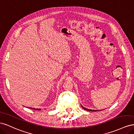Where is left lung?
<instances>
[{
    "label": "left lung",
    "instance_id": "8db88e82",
    "mask_svg": "<svg viewBox=\"0 0 134 134\" xmlns=\"http://www.w3.org/2000/svg\"><path fill=\"white\" fill-rule=\"evenodd\" d=\"M81 106H82V107L84 109H86V110H87V111H99V110H94V109H88V108H85V107H84L82 105H81Z\"/></svg>",
    "mask_w": 134,
    "mask_h": 134
}]
</instances>
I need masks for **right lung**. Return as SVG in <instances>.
Wrapping results in <instances>:
<instances>
[{"label":"right lung","mask_w":134,"mask_h":134,"mask_svg":"<svg viewBox=\"0 0 134 134\" xmlns=\"http://www.w3.org/2000/svg\"><path fill=\"white\" fill-rule=\"evenodd\" d=\"M28 108H31V109H35V110H41V109H40V108H36V109H35V108H32V107H28Z\"/></svg>","instance_id":"add662e5"}]
</instances>
